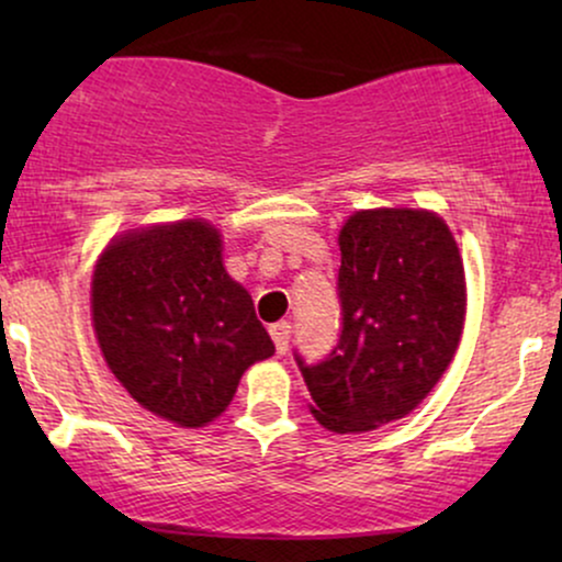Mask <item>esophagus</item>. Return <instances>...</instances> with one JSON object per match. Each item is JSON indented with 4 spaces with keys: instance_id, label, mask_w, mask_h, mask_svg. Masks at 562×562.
Returning a JSON list of instances; mask_svg holds the SVG:
<instances>
[{
    "instance_id": "34e87169",
    "label": "esophagus",
    "mask_w": 562,
    "mask_h": 562,
    "mask_svg": "<svg viewBox=\"0 0 562 562\" xmlns=\"http://www.w3.org/2000/svg\"><path fill=\"white\" fill-rule=\"evenodd\" d=\"M290 333H293V325H290V322H274V325L269 327V335H272L277 353H285L288 351Z\"/></svg>"
}]
</instances>
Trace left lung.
I'll return each instance as SVG.
<instances>
[{"label": "left lung", "mask_w": 562, "mask_h": 562, "mask_svg": "<svg viewBox=\"0 0 562 562\" xmlns=\"http://www.w3.org/2000/svg\"><path fill=\"white\" fill-rule=\"evenodd\" d=\"M338 245V344L317 364L293 357L312 415L357 434L409 415L454 359L465 269L443 218L428 211H357Z\"/></svg>", "instance_id": "obj_1"}]
</instances>
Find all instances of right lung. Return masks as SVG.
Instances as JSON below:
<instances>
[{
	"label": "right lung",
	"mask_w": 562,
	"mask_h": 562,
	"mask_svg": "<svg viewBox=\"0 0 562 562\" xmlns=\"http://www.w3.org/2000/svg\"><path fill=\"white\" fill-rule=\"evenodd\" d=\"M92 319L134 402L182 428L222 415L243 372L274 353L248 290L224 269L218 232L198 218L108 245L92 277Z\"/></svg>",
	"instance_id": "add662e5"
}]
</instances>
